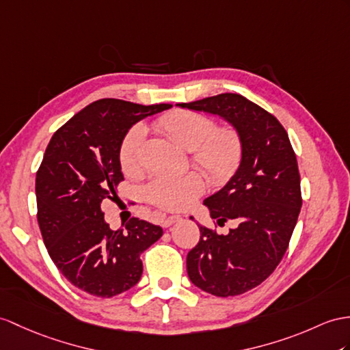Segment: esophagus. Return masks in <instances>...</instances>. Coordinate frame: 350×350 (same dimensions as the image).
<instances>
[{
  "label": "esophagus",
  "mask_w": 350,
  "mask_h": 350,
  "mask_svg": "<svg viewBox=\"0 0 350 350\" xmlns=\"http://www.w3.org/2000/svg\"><path fill=\"white\" fill-rule=\"evenodd\" d=\"M180 219H181L180 215H169V217H165V218H163V223H161V226H163L165 228H167V227L175 224L176 221H180Z\"/></svg>",
  "instance_id": "1"
}]
</instances>
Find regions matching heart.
I'll return each mask as SVG.
<instances>
[{
  "mask_svg": "<svg viewBox=\"0 0 350 350\" xmlns=\"http://www.w3.org/2000/svg\"><path fill=\"white\" fill-rule=\"evenodd\" d=\"M159 129L181 148L191 151L193 165L211 183L224 184L233 176L242 160V136L233 126H217L212 117L194 111H174L161 116ZM146 129L133 126L122 141L120 166L126 175L139 170ZM204 184L198 174L184 176H159L144 190L148 202L166 211H183L203 193Z\"/></svg>",
  "mask_w": 350,
  "mask_h": 350,
  "instance_id": "b5f03b06",
  "label": "heart"
}]
</instances>
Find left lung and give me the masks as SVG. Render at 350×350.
<instances>
[{
    "label": "left lung",
    "instance_id": "1",
    "mask_svg": "<svg viewBox=\"0 0 350 350\" xmlns=\"http://www.w3.org/2000/svg\"><path fill=\"white\" fill-rule=\"evenodd\" d=\"M176 105L223 117L242 136L236 174L203 202L218 226L228 219L239 226L227 234L200 226V241L187 255V273L212 295L243 294L273 273L293 236L301 209L295 152L278 118L237 93Z\"/></svg>",
    "mask_w": 350,
    "mask_h": 350
}]
</instances>
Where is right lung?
<instances>
[{
    "instance_id": "1",
    "label": "right lung",
    "mask_w": 350,
    "mask_h": 350,
    "mask_svg": "<svg viewBox=\"0 0 350 350\" xmlns=\"http://www.w3.org/2000/svg\"><path fill=\"white\" fill-rule=\"evenodd\" d=\"M172 105L99 99L55 132L37 170V218L59 271L81 291L109 298L139 282L141 254L163 230L139 218L111 230L100 211L116 194L122 141L142 118Z\"/></svg>"
}]
</instances>
